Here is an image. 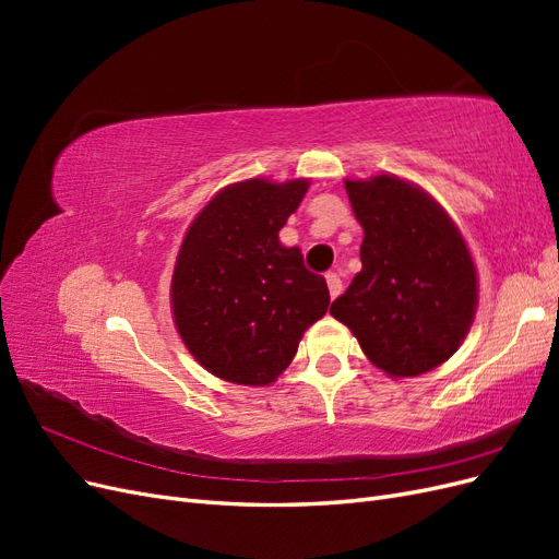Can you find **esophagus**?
Here are the masks:
<instances>
[{
  "label": "esophagus",
  "instance_id": "obj_1",
  "mask_svg": "<svg viewBox=\"0 0 559 559\" xmlns=\"http://www.w3.org/2000/svg\"><path fill=\"white\" fill-rule=\"evenodd\" d=\"M326 284H329V294H331V298H337V296L343 294V280H341V275L329 273V275H326Z\"/></svg>",
  "mask_w": 559,
  "mask_h": 559
}]
</instances>
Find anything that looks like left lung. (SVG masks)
I'll use <instances>...</instances> for the list:
<instances>
[{
  "mask_svg": "<svg viewBox=\"0 0 559 559\" xmlns=\"http://www.w3.org/2000/svg\"><path fill=\"white\" fill-rule=\"evenodd\" d=\"M364 228L361 273L331 314L389 378H415L460 349L478 308V275L460 228L419 186L394 175L345 179Z\"/></svg>",
  "mask_w": 559,
  "mask_h": 559,
  "instance_id": "left-lung-1",
  "label": "left lung"
}]
</instances>
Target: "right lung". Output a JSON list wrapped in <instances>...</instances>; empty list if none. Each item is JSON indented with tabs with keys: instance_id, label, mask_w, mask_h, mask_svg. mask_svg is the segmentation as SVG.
<instances>
[{
	"instance_id": "1",
	"label": "right lung",
	"mask_w": 559,
	"mask_h": 559,
	"mask_svg": "<svg viewBox=\"0 0 559 559\" xmlns=\"http://www.w3.org/2000/svg\"><path fill=\"white\" fill-rule=\"evenodd\" d=\"M308 186V179L230 183L183 235L170 286L175 326L216 378L275 382L302 333L329 310L326 280L310 273L298 247L280 242Z\"/></svg>"
}]
</instances>
